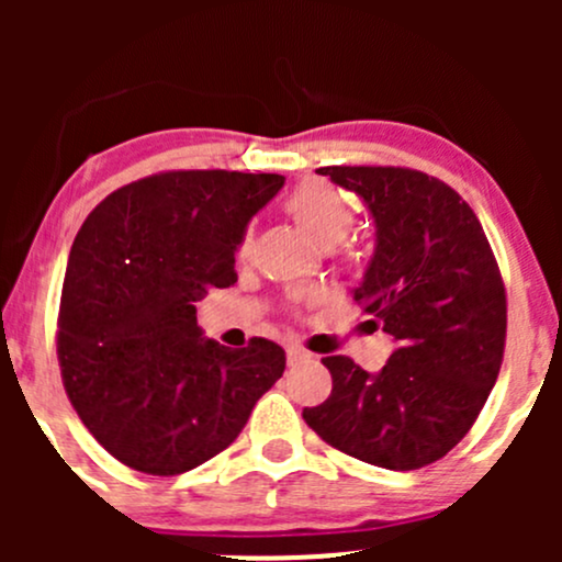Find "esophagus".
I'll return each instance as SVG.
<instances>
[{"instance_id": "1", "label": "esophagus", "mask_w": 562, "mask_h": 562, "mask_svg": "<svg viewBox=\"0 0 562 562\" xmlns=\"http://www.w3.org/2000/svg\"><path fill=\"white\" fill-rule=\"evenodd\" d=\"M308 359H312V353L303 351L301 346H288V364H290V367L308 362Z\"/></svg>"}]
</instances>
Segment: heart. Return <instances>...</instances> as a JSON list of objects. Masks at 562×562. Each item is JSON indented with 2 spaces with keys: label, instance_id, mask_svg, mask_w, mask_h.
I'll return each instance as SVG.
<instances>
[{
  "label": "heart",
  "instance_id": "b5f03b06",
  "mask_svg": "<svg viewBox=\"0 0 562 562\" xmlns=\"http://www.w3.org/2000/svg\"><path fill=\"white\" fill-rule=\"evenodd\" d=\"M282 209L314 243L325 245V248L346 240L348 232L353 229V222H357L351 200L325 179H303L282 200ZM250 240H254V232L245 229L240 248H237L240 256L248 254Z\"/></svg>",
  "mask_w": 562,
  "mask_h": 562
}]
</instances>
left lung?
<instances>
[{
    "mask_svg": "<svg viewBox=\"0 0 562 562\" xmlns=\"http://www.w3.org/2000/svg\"><path fill=\"white\" fill-rule=\"evenodd\" d=\"M375 218L353 301L396 351L378 375L325 357L333 391L303 420L322 441L385 470L441 460L479 420L505 357L507 295L479 216L447 182L402 166H322Z\"/></svg>",
    "mask_w": 562,
    "mask_h": 562,
    "instance_id": "1",
    "label": "left lung"
}]
</instances>
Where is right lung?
<instances>
[{
  "label": "right lung",
  "mask_w": 562,
  "mask_h": 562,
  "mask_svg": "<svg viewBox=\"0 0 562 562\" xmlns=\"http://www.w3.org/2000/svg\"><path fill=\"white\" fill-rule=\"evenodd\" d=\"M285 177L160 171L102 200L76 235L57 314V362L87 430L126 468L179 475L240 436L285 372V351L200 338L195 301L237 282L250 216Z\"/></svg>",
  "instance_id": "1"
}]
</instances>
